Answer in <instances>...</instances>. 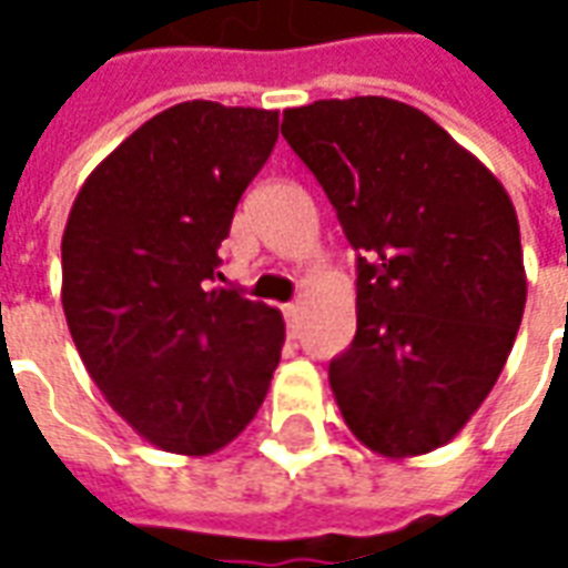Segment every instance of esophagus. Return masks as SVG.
Returning a JSON list of instances; mask_svg holds the SVG:
<instances>
[{"instance_id":"34e87169","label":"esophagus","mask_w":568,"mask_h":568,"mask_svg":"<svg viewBox=\"0 0 568 568\" xmlns=\"http://www.w3.org/2000/svg\"><path fill=\"white\" fill-rule=\"evenodd\" d=\"M283 313L285 322H288V334H297V328H301V304H285Z\"/></svg>"}]
</instances>
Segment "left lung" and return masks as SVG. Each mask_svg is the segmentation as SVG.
I'll return each instance as SVG.
<instances>
[{
    "label": "left lung",
    "instance_id": "obj_1",
    "mask_svg": "<svg viewBox=\"0 0 568 568\" xmlns=\"http://www.w3.org/2000/svg\"><path fill=\"white\" fill-rule=\"evenodd\" d=\"M356 264V337L328 381L344 423L389 459L459 435L524 320L517 212L496 175L419 109L386 97L283 112Z\"/></svg>",
    "mask_w": 568,
    "mask_h": 568
}]
</instances>
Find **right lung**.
Returning <instances> with one entry per match:
<instances>
[{
  "instance_id": "1",
  "label": "right lung",
  "mask_w": 568,
  "mask_h": 568,
  "mask_svg": "<svg viewBox=\"0 0 568 568\" xmlns=\"http://www.w3.org/2000/svg\"><path fill=\"white\" fill-rule=\"evenodd\" d=\"M280 112L191 100L130 133L93 170L63 231V313L84 368L142 438L206 456L258 414L283 313L210 288Z\"/></svg>"
}]
</instances>
